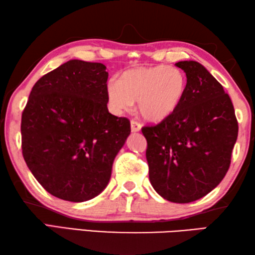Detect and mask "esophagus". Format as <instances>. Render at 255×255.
<instances>
[{"label": "esophagus", "mask_w": 255, "mask_h": 255, "mask_svg": "<svg viewBox=\"0 0 255 255\" xmlns=\"http://www.w3.org/2000/svg\"><path fill=\"white\" fill-rule=\"evenodd\" d=\"M130 127H131V131L132 132H137V131L140 130L141 125L138 123V122H136V120H131V122H130Z\"/></svg>", "instance_id": "esophagus-1"}]
</instances>
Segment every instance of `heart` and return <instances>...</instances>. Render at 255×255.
I'll return each instance as SVG.
<instances>
[{"label": "heart", "instance_id": "heart-1", "mask_svg": "<svg viewBox=\"0 0 255 255\" xmlns=\"http://www.w3.org/2000/svg\"><path fill=\"white\" fill-rule=\"evenodd\" d=\"M187 91V76L178 67L157 65L132 68L108 85V100L116 112L138 110L146 120L158 123L178 110Z\"/></svg>", "mask_w": 255, "mask_h": 255}]
</instances>
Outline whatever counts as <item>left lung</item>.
<instances>
[{"label": "left lung", "mask_w": 255, "mask_h": 255, "mask_svg": "<svg viewBox=\"0 0 255 255\" xmlns=\"http://www.w3.org/2000/svg\"><path fill=\"white\" fill-rule=\"evenodd\" d=\"M187 75V91L173 115L141 132L147 140L149 181L176 204L205 197L230 169L239 124L230 96L195 60L175 64Z\"/></svg>", "instance_id": "obj_1"}]
</instances>
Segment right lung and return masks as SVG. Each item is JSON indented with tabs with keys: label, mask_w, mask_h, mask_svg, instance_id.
Instances as JSON below:
<instances>
[{
	"label": "right lung",
	"mask_w": 255,
	"mask_h": 255,
	"mask_svg": "<svg viewBox=\"0 0 255 255\" xmlns=\"http://www.w3.org/2000/svg\"><path fill=\"white\" fill-rule=\"evenodd\" d=\"M106 70L68 60L36 82L22 112L24 161L59 199L83 202L101 193L130 133V122L108 110Z\"/></svg>",
	"instance_id": "add662e5"
}]
</instances>
